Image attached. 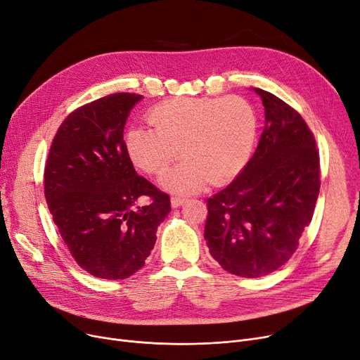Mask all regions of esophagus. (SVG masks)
I'll return each mask as SVG.
<instances>
[{"label":"esophagus","mask_w":360,"mask_h":360,"mask_svg":"<svg viewBox=\"0 0 360 360\" xmlns=\"http://www.w3.org/2000/svg\"><path fill=\"white\" fill-rule=\"evenodd\" d=\"M185 202V198L184 197H172L170 198V205H172V207H179V206H182Z\"/></svg>","instance_id":"1"}]
</instances>
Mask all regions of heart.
<instances>
[{"instance_id":"1","label":"heart","mask_w":360,"mask_h":360,"mask_svg":"<svg viewBox=\"0 0 360 360\" xmlns=\"http://www.w3.org/2000/svg\"><path fill=\"white\" fill-rule=\"evenodd\" d=\"M153 128L132 127L124 148L132 163L153 176L163 175L172 162L185 160L163 179L167 190L188 194L207 182L221 185L236 178L252 154L257 117L241 97H175L148 112Z\"/></svg>"}]
</instances>
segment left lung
Returning a JSON list of instances; mask_svg holds the SVG:
<instances>
[{
    "label": "left lung",
    "instance_id": "obj_1",
    "mask_svg": "<svg viewBox=\"0 0 360 360\" xmlns=\"http://www.w3.org/2000/svg\"><path fill=\"white\" fill-rule=\"evenodd\" d=\"M264 128L253 158L207 200L205 238L221 266L243 278L272 274L290 260L314 216L319 151L307 123L274 94L255 88Z\"/></svg>",
    "mask_w": 360,
    "mask_h": 360
}]
</instances>
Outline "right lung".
Listing matches in <instances>:
<instances>
[{"mask_svg": "<svg viewBox=\"0 0 360 360\" xmlns=\"http://www.w3.org/2000/svg\"><path fill=\"white\" fill-rule=\"evenodd\" d=\"M143 96L116 92L73 110L60 124L44 170V193L75 262L103 279L141 269L170 198L139 176L123 128ZM143 195L150 205L134 210Z\"/></svg>", "mask_w": 360, "mask_h": 360, "instance_id": "add662e5", "label": "right lung"}]
</instances>
